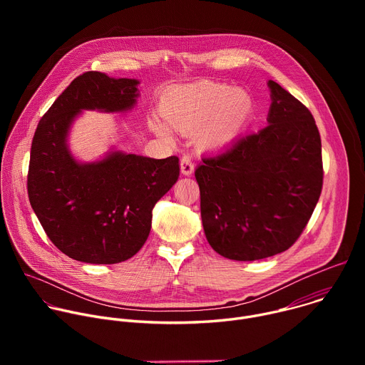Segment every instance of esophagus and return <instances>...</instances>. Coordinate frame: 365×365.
<instances>
[{
    "instance_id": "34e87169",
    "label": "esophagus",
    "mask_w": 365,
    "mask_h": 365,
    "mask_svg": "<svg viewBox=\"0 0 365 365\" xmlns=\"http://www.w3.org/2000/svg\"><path fill=\"white\" fill-rule=\"evenodd\" d=\"M195 170V166H193V162L192 159L189 158V155H183L182 160H180V172L182 175L185 176H190Z\"/></svg>"
}]
</instances>
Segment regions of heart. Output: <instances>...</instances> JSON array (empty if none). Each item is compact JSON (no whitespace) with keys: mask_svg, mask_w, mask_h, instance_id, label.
Returning <instances> with one entry per match:
<instances>
[{"mask_svg":"<svg viewBox=\"0 0 365 365\" xmlns=\"http://www.w3.org/2000/svg\"><path fill=\"white\" fill-rule=\"evenodd\" d=\"M160 113L178 130L200 127L196 138L203 148H221L245 128L252 113V99L241 88L199 82L168 91L160 101ZM167 123L155 115L148 120L153 133L172 140L173 133Z\"/></svg>","mask_w":365,"mask_h":365,"instance_id":"obj_1","label":"heart"}]
</instances>
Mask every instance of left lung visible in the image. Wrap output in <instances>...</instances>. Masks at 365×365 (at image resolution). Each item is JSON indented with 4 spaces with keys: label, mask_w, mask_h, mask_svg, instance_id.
Here are the masks:
<instances>
[{
    "label": "left lung",
    "mask_w": 365,
    "mask_h": 365,
    "mask_svg": "<svg viewBox=\"0 0 365 365\" xmlns=\"http://www.w3.org/2000/svg\"><path fill=\"white\" fill-rule=\"evenodd\" d=\"M267 86L269 125L202 159L195 170L206 240L237 262L292 247L322 190V145L314 117L277 82Z\"/></svg>",
    "instance_id": "left-lung-1"
}]
</instances>
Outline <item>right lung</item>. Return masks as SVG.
Returning <instances> with one entry per match:
<instances>
[{"label": "right lung", "mask_w": 365, "mask_h": 365, "mask_svg": "<svg viewBox=\"0 0 365 365\" xmlns=\"http://www.w3.org/2000/svg\"><path fill=\"white\" fill-rule=\"evenodd\" d=\"M140 81L86 72L40 120L31 143L29 199L50 241L89 264H115L145 242L151 212L179 178V159H151L114 145L99 159H76L69 135L83 111L127 113Z\"/></svg>", "instance_id": "obj_1"}]
</instances>
